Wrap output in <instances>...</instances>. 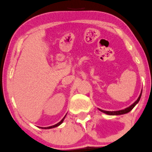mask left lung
I'll list each match as a JSON object with an SVG mask.
<instances>
[{"label": "left lung", "instance_id": "left-lung-1", "mask_svg": "<svg viewBox=\"0 0 152 152\" xmlns=\"http://www.w3.org/2000/svg\"><path fill=\"white\" fill-rule=\"evenodd\" d=\"M140 97H141V93H140V95H139V97H138V98L137 99V100L133 103V104H132L130 106L127 107V108H125V109H124V110H120V111H103V110L100 109V108H98V109L100 110V111H102V112L105 113V114H108V115H121V114H127V113L130 112L131 110H132V108L135 106V105H136L137 103L139 102Z\"/></svg>", "mask_w": 152, "mask_h": 152}]
</instances>
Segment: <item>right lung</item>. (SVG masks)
I'll use <instances>...</instances> for the list:
<instances>
[{
	"label": "right lung",
	"instance_id": "obj_1",
	"mask_svg": "<svg viewBox=\"0 0 152 152\" xmlns=\"http://www.w3.org/2000/svg\"><path fill=\"white\" fill-rule=\"evenodd\" d=\"M65 116H66V115H65ZM65 116H64L63 119H62V120L60 121V122H58V123H57V124H55V125H53V126H50V127H41V128H44V129H51V128H54V127H58V126L60 125V124H61L62 123H63V122L64 121V119H65Z\"/></svg>",
	"mask_w": 152,
	"mask_h": 152
}]
</instances>
